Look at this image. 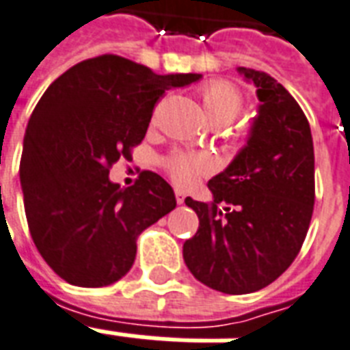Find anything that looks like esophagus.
<instances>
[{
  "instance_id": "obj_1",
  "label": "esophagus",
  "mask_w": 350,
  "mask_h": 350,
  "mask_svg": "<svg viewBox=\"0 0 350 350\" xmlns=\"http://www.w3.org/2000/svg\"><path fill=\"white\" fill-rule=\"evenodd\" d=\"M174 196H176V202H178V204H183V202H185V198H187V194L183 193V191H178V189H176L174 191Z\"/></svg>"
}]
</instances>
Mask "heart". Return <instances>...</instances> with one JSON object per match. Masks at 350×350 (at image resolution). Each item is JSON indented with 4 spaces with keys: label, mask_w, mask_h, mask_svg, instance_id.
Listing matches in <instances>:
<instances>
[{
    "label": "heart",
    "mask_w": 350,
    "mask_h": 350,
    "mask_svg": "<svg viewBox=\"0 0 350 350\" xmlns=\"http://www.w3.org/2000/svg\"><path fill=\"white\" fill-rule=\"evenodd\" d=\"M202 106H204L205 117L209 119L211 124L215 126H228L239 117L244 106L242 93L229 82L215 80L205 84L200 90ZM215 167L213 159L202 154H183L176 152L172 156L165 159V169L169 172L176 185L187 187L198 180V176L207 174Z\"/></svg>",
    "instance_id": "obj_1"
}]
</instances>
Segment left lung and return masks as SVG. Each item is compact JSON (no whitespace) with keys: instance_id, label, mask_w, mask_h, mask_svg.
I'll return each instance as SVG.
<instances>
[{"instance_id":"1","label":"left lung","mask_w":350,"mask_h":350,"mask_svg":"<svg viewBox=\"0 0 350 350\" xmlns=\"http://www.w3.org/2000/svg\"><path fill=\"white\" fill-rule=\"evenodd\" d=\"M257 88L258 108L233 161L207 183L209 204L187 198L200 218L183 260L218 292H257L297 257L314 211V143L297 100L270 75L237 69Z\"/></svg>"}]
</instances>
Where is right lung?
<instances>
[{
    "instance_id": "obj_1",
    "label": "right lung",
    "mask_w": 350,
    "mask_h": 350,
    "mask_svg": "<svg viewBox=\"0 0 350 350\" xmlns=\"http://www.w3.org/2000/svg\"><path fill=\"white\" fill-rule=\"evenodd\" d=\"M200 79L103 55L45 90L27 124L20 183L34 246L64 281L84 288L119 281L135 260L137 237L174 209V191L159 174L145 170L121 189L110 167L143 141L167 90Z\"/></svg>"
}]
</instances>
